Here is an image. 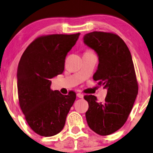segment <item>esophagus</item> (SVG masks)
Masks as SVG:
<instances>
[{
    "instance_id": "obj_1",
    "label": "esophagus",
    "mask_w": 153,
    "mask_h": 153,
    "mask_svg": "<svg viewBox=\"0 0 153 153\" xmlns=\"http://www.w3.org/2000/svg\"><path fill=\"white\" fill-rule=\"evenodd\" d=\"M76 96L79 98H81V99H83V95L81 93H77L76 94Z\"/></svg>"
}]
</instances>
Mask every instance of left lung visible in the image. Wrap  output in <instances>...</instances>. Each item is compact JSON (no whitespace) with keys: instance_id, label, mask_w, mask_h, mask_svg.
I'll list each match as a JSON object with an SVG mask.
<instances>
[{"instance_id":"left-lung-1","label":"left lung","mask_w":153,"mask_h":153,"mask_svg":"<svg viewBox=\"0 0 153 153\" xmlns=\"http://www.w3.org/2000/svg\"><path fill=\"white\" fill-rule=\"evenodd\" d=\"M83 42L97 53L99 60L93 79L107 90L104 102L95 96L85 95L89 108L85 113L92 130L105 136L123 126L138 94V84L130 51L120 37L104 32H92Z\"/></svg>"}]
</instances>
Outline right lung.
<instances>
[{
  "mask_svg": "<svg viewBox=\"0 0 153 153\" xmlns=\"http://www.w3.org/2000/svg\"><path fill=\"white\" fill-rule=\"evenodd\" d=\"M80 33L51 35L35 39L25 50L17 69L19 101L30 128L42 137L57 134L76 100L70 91L64 95L50 88L51 79L61 74L67 54Z\"/></svg>",
  "mask_w": 153,
  "mask_h": 153,
  "instance_id": "1",
  "label": "right lung"
}]
</instances>
